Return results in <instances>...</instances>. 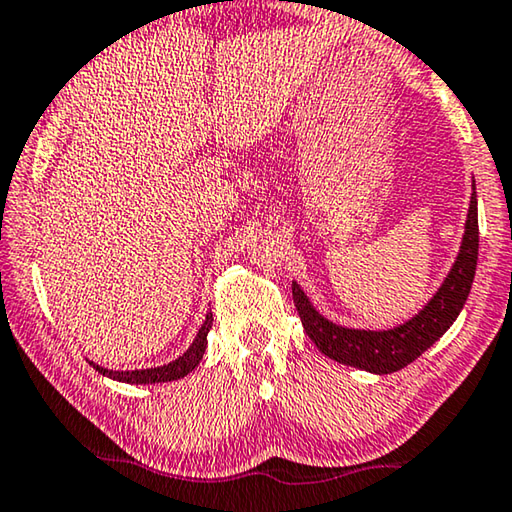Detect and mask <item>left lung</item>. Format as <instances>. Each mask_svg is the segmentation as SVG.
I'll return each mask as SVG.
<instances>
[{
    "label": "left lung",
    "mask_w": 512,
    "mask_h": 512,
    "mask_svg": "<svg viewBox=\"0 0 512 512\" xmlns=\"http://www.w3.org/2000/svg\"><path fill=\"white\" fill-rule=\"evenodd\" d=\"M478 262V202L476 193L471 195L467 227H464L462 248L457 253L451 273H448L444 285L432 296L430 303L411 317L409 322L388 331H361L345 329L329 322L312 308L303 289L292 282L294 305L299 310L303 329L308 338L315 342L319 352L333 361L354 365L358 370L375 372V375H391L402 370L404 365L416 361L418 356L427 352L441 335L460 315L464 301L471 292V282L476 276Z\"/></svg>",
    "instance_id": "left-lung-1"
}]
</instances>
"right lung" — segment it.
<instances>
[{
	"label": "right lung",
	"instance_id": "add662e5",
	"mask_svg": "<svg viewBox=\"0 0 512 512\" xmlns=\"http://www.w3.org/2000/svg\"><path fill=\"white\" fill-rule=\"evenodd\" d=\"M211 322H213V315L209 312L207 319H204L200 333H197V338L193 340V345L188 347V352H183L177 361L167 363V365H160V368H149V370H131V372H124V370H105L101 365H94V368L101 372V375L110 377V379H117V381H124V384H160V381H174V379H181L193 372L197 365H200L202 356H204V349H207V335L211 329Z\"/></svg>",
	"mask_w": 512,
	"mask_h": 512
}]
</instances>
